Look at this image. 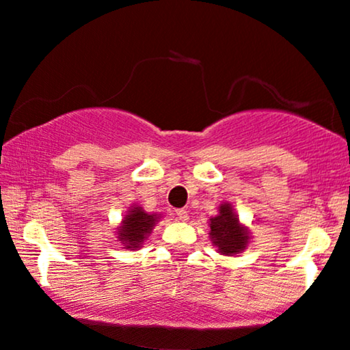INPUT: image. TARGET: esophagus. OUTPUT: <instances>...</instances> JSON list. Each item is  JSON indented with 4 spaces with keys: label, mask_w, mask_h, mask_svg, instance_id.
<instances>
[{
    "label": "esophagus",
    "mask_w": 350,
    "mask_h": 350,
    "mask_svg": "<svg viewBox=\"0 0 350 350\" xmlns=\"http://www.w3.org/2000/svg\"><path fill=\"white\" fill-rule=\"evenodd\" d=\"M176 218H178L179 221H187L189 220V213L186 212V210L179 208V210H176Z\"/></svg>",
    "instance_id": "1"
}]
</instances>
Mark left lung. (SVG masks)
<instances>
[{
  "mask_svg": "<svg viewBox=\"0 0 350 350\" xmlns=\"http://www.w3.org/2000/svg\"><path fill=\"white\" fill-rule=\"evenodd\" d=\"M210 239L220 254L233 256L246 250L250 233L239 223L237 213L228 202L218 207V215L210 218Z\"/></svg>",
  "mask_w": 350,
  "mask_h": 350,
  "instance_id": "left-lung-1",
  "label": "left lung"
}]
</instances>
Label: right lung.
<instances>
[{
    "instance_id": "obj_1",
    "label": "right lung",
    "mask_w": 350,
    "mask_h": 350,
    "mask_svg": "<svg viewBox=\"0 0 350 350\" xmlns=\"http://www.w3.org/2000/svg\"><path fill=\"white\" fill-rule=\"evenodd\" d=\"M158 220L159 217L157 213H146L142 207H132L120 223L117 239L124 244L125 250H137L151 233Z\"/></svg>"
}]
</instances>
